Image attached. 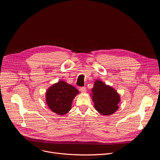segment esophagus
<instances>
[{"label":"esophagus","mask_w":160,"mask_h":160,"mask_svg":"<svg viewBox=\"0 0 160 160\" xmlns=\"http://www.w3.org/2000/svg\"><path fill=\"white\" fill-rule=\"evenodd\" d=\"M80 91L82 93H85L86 92H87V88H86V87H81V88H80Z\"/></svg>","instance_id":"obj_1"}]
</instances>
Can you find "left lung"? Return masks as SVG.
<instances>
[{"label":"left lung","mask_w":160,"mask_h":160,"mask_svg":"<svg viewBox=\"0 0 160 160\" xmlns=\"http://www.w3.org/2000/svg\"><path fill=\"white\" fill-rule=\"evenodd\" d=\"M92 92L94 107L98 112L103 115H109L118 109L120 95L113 88L101 81L96 80Z\"/></svg>","instance_id":"8db88e82"}]
</instances>
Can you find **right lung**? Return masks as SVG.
<instances>
[{
  "instance_id": "add662e5",
  "label": "right lung",
  "mask_w": 160,
  "mask_h": 160,
  "mask_svg": "<svg viewBox=\"0 0 160 160\" xmlns=\"http://www.w3.org/2000/svg\"><path fill=\"white\" fill-rule=\"evenodd\" d=\"M79 91L63 81L54 84L46 92V103L51 111L59 115L67 114Z\"/></svg>"
}]
</instances>
